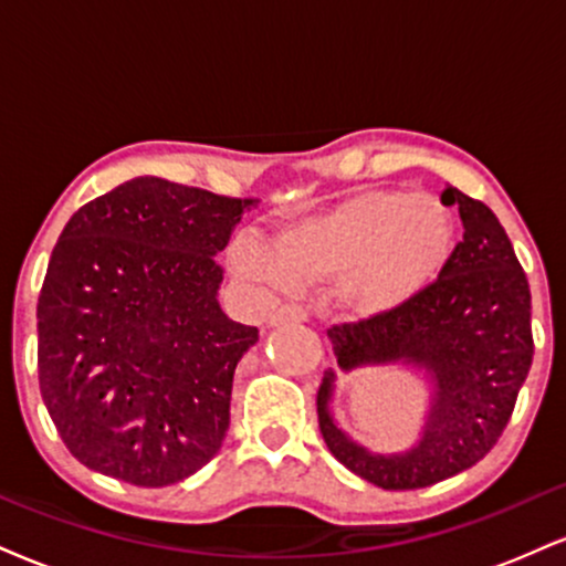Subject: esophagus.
<instances>
[{
  "instance_id": "esophagus-1",
  "label": "esophagus",
  "mask_w": 566,
  "mask_h": 566,
  "mask_svg": "<svg viewBox=\"0 0 566 566\" xmlns=\"http://www.w3.org/2000/svg\"><path fill=\"white\" fill-rule=\"evenodd\" d=\"M305 318H308V311H305L303 305H282V308H276L274 313H271L269 324L279 326V324H290V322H305Z\"/></svg>"
}]
</instances>
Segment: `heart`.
<instances>
[{"mask_svg": "<svg viewBox=\"0 0 566 566\" xmlns=\"http://www.w3.org/2000/svg\"><path fill=\"white\" fill-rule=\"evenodd\" d=\"M453 231L440 197L366 189L284 227L271 250L240 242L231 261L240 274L279 287L335 282L345 311L379 318L406 308L438 279Z\"/></svg>", "mask_w": 566, "mask_h": 566, "instance_id": "b5f03b06", "label": "heart"}]
</instances>
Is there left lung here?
<instances>
[{
    "instance_id": "1",
    "label": "left lung",
    "mask_w": 566,
    "mask_h": 566,
    "mask_svg": "<svg viewBox=\"0 0 566 566\" xmlns=\"http://www.w3.org/2000/svg\"><path fill=\"white\" fill-rule=\"evenodd\" d=\"M440 200L459 206L464 240L430 287L390 316L326 329L343 371L408 364L432 385L417 446L406 453H371L332 419L335 371L324 374L316 408L326 448L382 490L430 488L485 459L506 430L533 364L530 284L506 231L485 202L455 187Z\"/></svg>"
}]
</instances>
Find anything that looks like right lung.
<instances>
[{
    "label": "right lung",
    "instance_id": "right-lung-1",
    "mask_svg": "<svg viewBox=\"0 0 566 566\" xmlns=\"http://www.w3.org/2000/svg\"><path fill=\"white\" fill-rule=\"evenodd\" d=\"M253 206L139 176L65 223L36 305L39 387L84 467L166 488L218 453L258 329L218 305L216 255Z\"/></svg>",
    "mask_w": 566,
    "mask_h": 566
}]
</instances>
